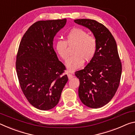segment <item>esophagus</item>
<instances>
[{
	"mask_svg": "<svg viewBox=\"0 0 135 135\" xmlns=\"http://www.w3.org/2000/svg\"><path fill=\"white\" fill-rule=\"evenodd\" d=\"M68 78H69V79H71L74 76H73L72 75L70 74H68Z\"/></svg>",
	"mask_w": 135,
	"mask_h": 135,
	"instance_id": "obj_1",
	"label": "esophagus"
}]
</instances>
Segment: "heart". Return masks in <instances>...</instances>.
<instances>
[{
	"instance_id": "b5f03b06",
	"label": "heart",
	"mask_w": 135,
	"mask_h": 135,
	"mask_svg": "<svg viewBox=\"0 0 135 135\" xmlns=\"http://www.w3.org/2000/svg\"><path fill=\"white\" fill-rule=\"evenodd\" d=\"M74 45L72 52L73 56L66 62V66L70 71L81 68L84 61H91L96 55L98 48V43L94 36L88 35L84 30L75 28L68 33L66 41L60 39L56 42L55 49L60 57L66 61L69 56L68 45Z\"/></svg>"
}]
</instances>
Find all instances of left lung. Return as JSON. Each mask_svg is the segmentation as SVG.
Returning a JSON list of instances; mask_svg holds the SVG:
<instances>
[{"instance_id":"8db88e82","label":"left lung","mask_w":135,"mask_h":135,"mask_svg":"<svg viewBox=\"0 0 135 135\" xmlns=\"http://www.w3.org/2000/svg\"><path fill=\"white\" fill-rule=\"evenodd\" d=\"M74 21L89 28L98 43L94 58L84 69L75 72L79 80V99L88 107L101 108L111 100L120 85L122 65L117 46L111 33L103 24L91 19Z\"/></svg>"}]
</instances>
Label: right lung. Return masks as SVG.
<instances>
[{"instance_id": "obj_1", "label": "right lung", "mask_w": 135, "mask_h": 135, "mask_svg": "<svg viewBox=\"0 0 135 135\" xmlns=\"http://www.w3.org/2000/svg\"><path fill=\"white\" fill-rule=\"evenodd\" d=\"M66 19L38 21L28 28L18 50L15 67L26 98L37 109L47 111L59 103L68 81L52 41Z\"/></svg>"}]
</instances>
